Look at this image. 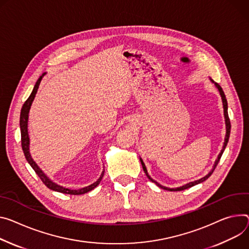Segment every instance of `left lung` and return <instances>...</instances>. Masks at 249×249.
Masks as SVG:
<instances>
[{
  "instance_id": "8db88e82",
  "label": "left lung",
  "mask_w": 249,
  "mask_h": 249,
  "mask_svg": "<svg viewBox=\"0 0 249 249\" xmlns=\"http://www.w3.org/2000/svg\"><path fill=\"white\" fill-rule=\"evenodd\" d=\"M211 80H212V82H213V83H214L215 87L218 89L219 94H220V96H221V100H222V105H223V114H224V120H225V128H227V133H225V138H224V142H223V146H222V149H221L220 153H219V154H218V156H217V159H216V160H215V162H214V165H213V170H212V171H211V172H210V173H209L207 176H205V177L201 178H199V179H197V180H195V182H191V183H189V184H186L185 186L178 187V188H175V189H170V188L164 187V186L160 185L159 183H157L156 180H154V179H153V178H152L149 176V174H148V172H147V169H146V166H145V164H144L143 160H142L141 158H140V162H141V164H142L143 170H144V172H145L146 176L148 177V178L151 180V182L155 183V184H156L158 187H160L161 189H164V190H167V191H171V192H176V191H183V190L189 189V188H191V187H194V186H196V185H197V184H199V183L205 182V180H206L207 178H209L211 177V175L213 173V171H214L215 167L217 166V164H218V162H219V160H220L221 155H222V153H223V151H224L225 147H227V145H228V143H229V139H230V135H231V121H230V118H229V113H228V101H227V98H225L224 92H223L222 88L220 87V85H219V84H217V83H215V82H214L213 79H211Z\"/></svg>"
}]
</instances>
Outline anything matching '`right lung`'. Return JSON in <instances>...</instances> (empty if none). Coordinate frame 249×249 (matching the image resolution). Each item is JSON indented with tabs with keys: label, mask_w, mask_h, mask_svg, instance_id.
<instances>
[{
	"label": "right lung",
	"mask_w": 249,
	"mask_h": 249,
	"mask_svg": "<svg viewBox=\"0 0 249 249\" xmlns=\"http://www.w3.org/2000/svg\"><path fill=\"white\" fill-rule=\"evenodd\" d=\"M46 73H43L38 79L37 81L36 82L35 84V87L33 89V91L30 95V97L27 99V101L24 103V105H22L21 107V110H20V116H19V128H20V136H21V148H22V151H24V154H25V157L26 159L28 161V163L31 165V167L34 169V171L36 172V174L39 177V178L42 180V183L46 185L49 189L53 190V191H55V192H58V193H62V194H67V195H83L85 193H88L90 191H92L93 189H95L99 183L101 182V179L103 178V175H104V171H102V174L101 176L99 177V178L96 180L95 183L91 184L90 186H87L85 188H82V189H78V190H71V189H67V188H64L62 186H59L55 183H53V180L48 178V176L44 174L40 169L39 167L37 166V164L33 160V158L30 154V137H29V133H28V120H29V112H30V109H31V106H32V103L36 97V94L37 92V89H38V86L40 84V81L43 77V75Z\"/></svg>",
	"instance_id": "1"
}]
</instances>
